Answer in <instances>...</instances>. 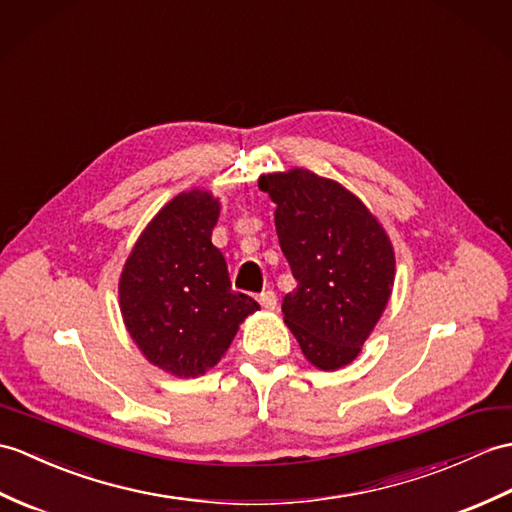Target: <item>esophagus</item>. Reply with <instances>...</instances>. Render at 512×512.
<instances>
[{
	"label": "esophagus",
	"instance_id": "obj_1",
	"mask_svg": "<svg viewBox=\"0 0 512 512\" xmlns=\"http://www.w3.org/2000/svg\"><path fill=\"white\" fill-rule=\"evenodd\" d=\"M257 301H259L261 307H264V310H275V307H277V294L272 292V290H266V292L259 294Z\"/></svg>",
	"mask_w": 512,
	"mask_h": 512
}]
</instances>
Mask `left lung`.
<instances>
[{"mask_svg":"<svg viewBox=\"0 0 512 512\" xmlns=\"http://www.w3.org/2000/svg\"><path fill=\"white\" fill-rule=\"evenodd\" d=\"M275 202V227L296 288L283 296V323L305 360L338 371L358 358L395 283L386 229L338 181L292 168L259 176Z\"/></svg>","mask_w":512,"mask_h":512,"instance_id":"obj_1","label":"left lung"}]
</instances>
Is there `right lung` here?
Listing matches in <instances>:
<instances>
[{
    "label": "right lung",
    "mask_w": 512,
    "mask_h": 512,
    "mask_svg": "<svg viewBox=\"0 0 512 512\" xmlns=\"http://www.w3.org/2000/svg\"><path fill=\"white\" fill-rule=\"evenodd\" d=\"M220 200L189 189L159 209L120 275V312L144 358L174 377L205 375L244 320L259 310L233 292L224 255L211 244Z\"/></svg>",
    "instance_id": "1"
}]
</instances>
